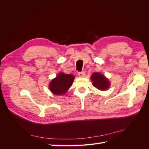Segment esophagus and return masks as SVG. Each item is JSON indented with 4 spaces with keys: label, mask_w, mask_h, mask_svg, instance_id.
Here are the masks:
<instances>
[{
    "label": "esophagus",
    "mask_w": 149,
    "mask_h": 149,
    "mask_svg": "<svg viewBox=\"0 0 149 149\" xmlns=\"http://www.w3.org/2000/svg\"><path fill=\"white\" fill-rule=\"evenodd\" d=\"M78 75L79 77H84V76H85V73L84 71H81V72H79V73H78Z\"/></svg>",
    "instance_id": "esophagus-1"
}]
</instances>
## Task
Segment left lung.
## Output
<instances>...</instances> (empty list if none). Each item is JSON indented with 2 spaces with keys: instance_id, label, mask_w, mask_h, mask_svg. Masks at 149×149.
Segmentation results:
<instances>
[{
  "instance_id": "8db88e82",
  "label": "left lung",
  "mask_w": 149,
  "mask_h": 149,
  "mask_svg": "<svg viewBox=\"0 0 149 149\" xmlns=\"http://www.w3.org/2000/svg\"><path fill=\"white\" fill-rule=\"evenodd\" d=\"M91 79L94 86L101 91L107 90L111 85L108 79L100 73H93L91 76Z\"/></svg>"
}]
</instances>
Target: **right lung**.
Segmentation results:
<instances>
[{
  "instance_id": "obj_1",
  "label": "right lung",
  "mask_w": 149,
  "mask_h": 149,
  "mask_svg": "<svg viewBox=\"0 0 149 149\" xmlns=\"http://www.w3.org/2000/svg\"><path fill=\"white\" fill-rule=\"evenodd\" d=\"M74 78L73 74L60 73L55 78L51 81L49 89L55 95H63L71 86Z\"/></svg>"
}]
</instances>
